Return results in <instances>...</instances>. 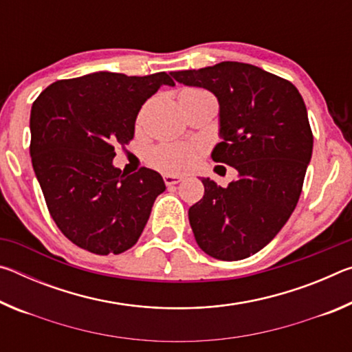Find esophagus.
<instances>
[{
  "instance_id": "1",
  "label": "esophagus",
  "mask_w": 352,
  "mask_h": 352,
  "mask_svg": "<svg viewBox=\"0 0 352 352\" xmlns=\"http://www.w3.org/2000/svg\"><path fill=\"white\" fill-rule=\"evenodd\" d=\"M163 182L168 188L170 186H175V184H178L180 182H183V177H177V175H164L163 177Z\"/></svg>"
}]
</instances>
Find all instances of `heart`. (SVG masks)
Returning a JSON list of instances; mask_svg holds the SVG:
<instances>
[{
    "label": "heart",
    "mask_w": 352,
    "mask_h": 352,
    "mask_svg": "<svg viewBox=\"0 0 352 352\" xmlns=\"http://www.w3.org/2000/svg\"><path fill=\"white\" fill-rule=\"evenodd\" d=\"M200 91V90H186ZM195 162V152L184 144H162L148 151L147 163L164 174H182Z\"/></svg>",
    "instance_id": "obj_1"
}]
</instances>
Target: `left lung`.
Segmentation results:
<instances>
[{"instance_id": "left-lung-1", "label": "left lung", "mask_w": 352, "mask_h": 352, "mask_svg": "<svg viewBox=\"0 0 352 352\" xmlns=\"http://www.w3.org/2000/svg\"><path fill=\"white\" fill-rule=\"evenodd\" d=\"M172 76L216 94L222 142L212 160L239 172L226 188L201 178L204 199L188 212L195 241L216 259H245L279 233L300 199L314 146L305 100L287 79L248 63Z\"/></svg>"}]
</instances>
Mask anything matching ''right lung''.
Listing matches in <instances>:
<instances>
[{"mask_svg":"<svg viewBox=\"0 0 352 352\" xmlns=\"http://www.w3.org/2000/svg\"><path fill=\"white\" fill-rule=\"evenodd\" d=\"M168 73H93L51 83L31 110L32 166L52 220L65 237L94 254L132 248L166 189L158 172L113 168L115 146L133 140L135 121Z\"/></svg>","mask_w":352,"mask_h":352,"instance_id":"right-lung-1","label":"right lung"}]
</instances>
